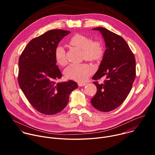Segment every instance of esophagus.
I'll list each match as a JSON object with an SVG mask.
<instances>
[{
	"instance_id": "34e87169",
	"label": "esophagus",
	"mask_w": 155,
	"mask_h": 155,
	"mask_svg": "<svg viewBox=\"0 0 155 155\" xmlns=\"http://www.w3.org/2000/svg\"><path fill=\"white\" fill-rule=\"evenodd\" d=\"M78 86H84L86 84V83H78Z\"/></svg>"
}]
</instances>
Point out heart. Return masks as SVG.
<instances>
[{"instance_id": "obj_1", "label": "heart", "mask_w": 155, "mask_h": 155, "mask_svg": "<svg viewBox=\"0 0 155 155\" xmlns=\"http://www.w3.org/2000/svg\"><path fill=\"white\" fill-rule=\"evenodd\" d=\"M71 45L82 50L83 56L88 61L99 59L104 53V47L101 41L91 40L85 35L75 34L69 39ZM55 59L61 65L67 64L65 51L62 46H58L55 50ZM94 68L87 64H72L65 71L66 77L77 81H83L93 72Z\"/></svg>"}]
</instances>
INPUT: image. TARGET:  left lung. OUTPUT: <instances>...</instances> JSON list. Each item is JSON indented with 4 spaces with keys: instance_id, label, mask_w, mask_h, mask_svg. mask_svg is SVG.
<instances>
[{
    "instance_id": "1",
    "label": "left lung",
    "mask_w": 155,
    "mask_h": 155,
    "mask_svg": "<svg viewBox=\"0 0 155 155\" xmlns=\"http://www.w3.org/2000/svg\"><path fill=\"white\" fill-rule=\"evenodd\" d=\"M93 30L101 33L106 50L93 77L94 80L104 77L105 80L101 84L94 82L97 92L91 102L99 111L110 112L118 107L131 90L136 78V59L123 37L101 27Z\"/></svg>"
}]
</instances>
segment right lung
Masks as SVG:
<instances>
[{
	"label": "right lung",
	"instance_id": "1",
	"mask_svg": "<svg viewBox=\"0 0 155 155\" xmlns=\"http://www.w3.org/2000/svg\"><path fill=\"white\" fill-rule=\"evenodd\" d=\"M70 31L53 29L29 41L19 59L18 83L32 107L41 114H56L67 105L76 82H56L62 74L55 50Z\"/></svg>",
	"mask_w": 155,
	"mask_h": 155
}]
</instances>
